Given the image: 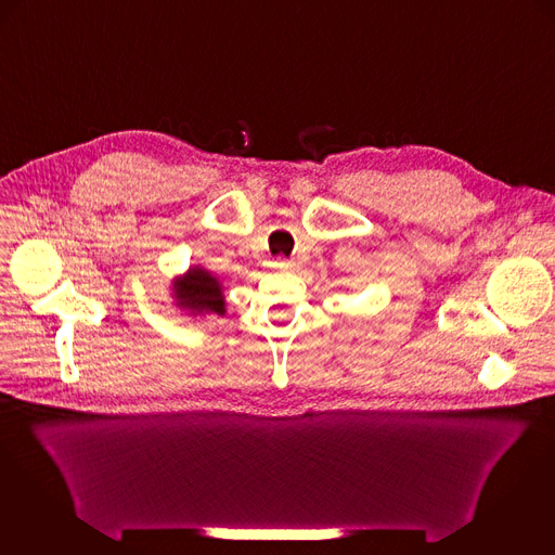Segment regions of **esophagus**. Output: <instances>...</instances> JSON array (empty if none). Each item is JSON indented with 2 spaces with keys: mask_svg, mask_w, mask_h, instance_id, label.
<instances>
[{
  "mask_svg": "<svg viewBox=\"0 0 555 555\" xmlns=\"http://www.w3.org/2000/svg\"><path fill=\"white\" fill-rule=\"evenodd\" d=\"M272 266H274V268H279V270H287V268H291V266H293V262H291V260H287V258H276V260L272 262Z\"/></svg>",
  "mask_w": 555,
  "mask_h": 555,
  "instance_id": "34e87169",
  "label": "esophagus"
}]
</instances>
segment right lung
Wrapping results in <instances>:
<instances>
[{
	"mask_svg": "<svg viewBox=\"0 0 555 555\" xmlns=\"http://www.w3.org/2000/svg\"><path fill=\"white\" fill-rule=\"evenodd\" d=\"M175 306L186 312L189 317H224L227 314V299L224 287L218 276H214L204 266H189L183 276L172 281Z\"/></svg>",
	"mask_w": 555,
	"mask_h": 555,
	"instance_id": "add662e5",
	"label": "right lung"
}]
</instances>
